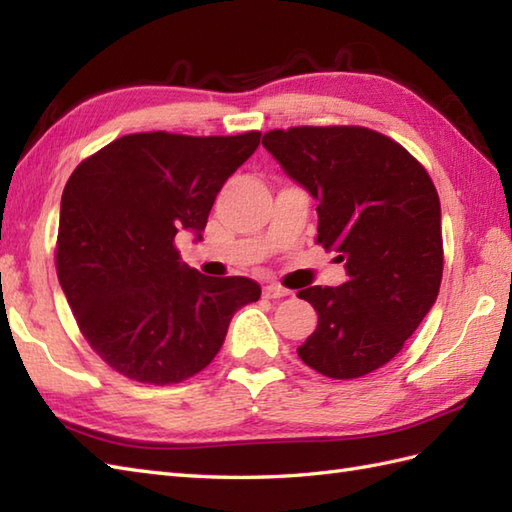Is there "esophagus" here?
<instances>
[{
	"instance_id": "esophagus-1",
	"label": "esophagus",
	"mask_w": 512,
	"mask_h": 512,
	"mask_svg": "<svg viewBox=\"0 0 512 512\" xmlns=\"http://www.w3.org/2000/svg\"><path fill=\"white\" fill-rule=\"evenodd\" d=\"M290 292L284 288V286H279V284H268V286H264V297L266 299H284V297H288Z\"/></svg>"
}]
</instances>
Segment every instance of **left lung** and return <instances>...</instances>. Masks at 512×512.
I'll list each match as a JSON object with an SVG mask.
<instances>
[{
	"mask_svg": "<svg viewBox=\"0 0 512 512\" xmlns=\"http://www.w3.org/2000/svg\"><path fill=\"white\" fill-rule=\"evenodd\" d=\"M262 143L319 202L317 242L339 253L350 277L297 292L319 314L297 354L328 378H361L387 365L436 303L438 191L405 147L367 127L270 129Z\"/></svg>",
	"mask_w": 512,
	"mask_h": 512,
	"instance_id": "8db88e82",
	"label": "left lung"
}]
</instances>
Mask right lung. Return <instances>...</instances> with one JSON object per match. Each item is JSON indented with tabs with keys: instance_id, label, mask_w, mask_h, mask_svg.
I'll list each match as a JSON object with an SVG mask.
<instances>
[{
	"instance_id": "right-lung-1",
	"label": "right lung",
	"mask_w": 512,
	"mask_h": 512,
	"mask_svg": "<svg viewBox=\"0 0 512 512\" xmlns=\"http://www.w3.org/2000/svg\"><path fill=\"white\" fill-rule=\"evenodd\" d=\"M259 138L129 134L65 182L59 284L85 341L114 372L182 383L220 352L233 314L262 295L253 279L198 273L176 248L182 228L202 237L215 195Z\"/></svg>"
}]
</instances>
